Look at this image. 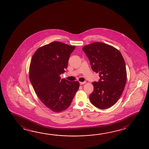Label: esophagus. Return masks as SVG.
<instances>
[{
	"label": "esophagus",
	"mask_w": 149,
	"mask_h": 149,
	"mask_svg": "<svg viewBox=\"0 0 149 149\" xmlns=\"http://www.w3.org/2000/svg\"><path fill=\"white\" fill-rule=\"evenodd\" d=\"M86 83V81H84V82H80V85L85 84Z\"/></svg>",
	"instance_id": "34e87169"
}]
</instances>
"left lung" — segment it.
Listing matches in <instances>:
<instances>
[{"mask_svg":"<svg viewBox=\"0 0 149 149\" xmlns=\"http://www.w3.org/2000/svg\"><path fill=\"white\" fill-rule=\"evenodd\" d=\"M82 50L89 60L92 70L99 73L100 78L92 83L94 89L90 95V102L97 108H109L119 100L126 84L124 59L118 49L102 42L84 46Z\"/></svg>","mask_w":149,"mask_h":149,"instance_id":"8db88e82","label":"left lung"}]
</instances>
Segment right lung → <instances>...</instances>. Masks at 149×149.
I'll list each match as a JSON object with an SVG mask.
<instances>
[{
	"label": "right lung",
	"instance_id": "right-lung-1",
	"mask_svg": "<svg viewBox=\"0 0 149 149\" xmlns=\"http://www.w3.org/2000/svg\"><path fill=\"white\" fill-rule=\"evenodd\" d=\"M75 46L54 41L37 49L30 62L29 79L41 101L59 112L70 106L79 88L78 81L60 79Z\"/></svg>",
	"mask_w": 149,
	"mask_h": 149
}]
</instances>
